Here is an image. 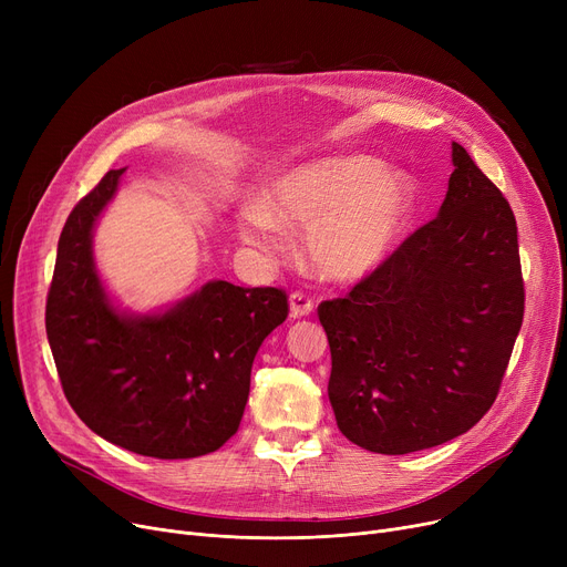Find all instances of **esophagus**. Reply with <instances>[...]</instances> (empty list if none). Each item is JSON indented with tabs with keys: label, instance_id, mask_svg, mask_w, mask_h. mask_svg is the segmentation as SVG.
I'll list each match as a JSON object with an SVG mask.
<instances>
[{
	"label": "esophagus",
	"instance_id": "esophagus-1",
	"mask_svg": "<svg viewBox=\"0 0 567 567\" xmlns=\"http://www.w3.org/2000/svg\"><path fill=\"white\" fill-rule=\"evenodd\" d=\"M312 308H315V303H312L310 296H306V293H301V291H293V293L289 296V317H291V319L308 317V315L312 312Z\"/></svg>",
	"mask_w": 567,
	"mask_h": 567
}]
</instances>
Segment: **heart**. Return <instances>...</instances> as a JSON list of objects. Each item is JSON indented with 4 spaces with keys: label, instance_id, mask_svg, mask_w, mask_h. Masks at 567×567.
Returning <instances> with one entry per match:
<instances>
[{
    "label": "heart",
    "instance_id": "obj_1",
    "mask_svg": "<svg viewBox=\"0 0 567 567\" xmlns=\"http://www.w3.org/2000/svg\"><path fill=\"white\" fill-rule=\"evenodd\" d=\"M413 182L363 154L317 158L261 190L238 212V234L264 255L287 246V229H306L303 250L326 280H361L391 257L413 212Z\"/></svg>",
    "mask_w": 567,
    "mask_h": 567
}]
</instances>
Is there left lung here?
<instances>
[{"label": "left lung", "instance_id": "1", "mask_svg": "<svg viewBox=\"0 0 567 567\" xmlns=\"http://www.w3.org/2000/svg\"><path fill=\"white\" fill-rule=\"evenodd\" d=\"M439 216L317 312L329 400L361 449L406 455L468 432L494 404L524 319L515 214L453 142Z\"/></svg>", "mask_w": 567, "mask_h": 567}]
</instances>
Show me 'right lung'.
Masks as SVG:
<instances>
[{
    "label": "right lung",
    "instance_id": "1",
    "mask_svg": "<svg viewBox=\"0 0 567 567\" xmlns=\"http://www.w3.org/2000/svg\"><path fill=\"white\" fill-rule=\"evenodd\" d=\"M124 172L110 169L59 236L48 342L64 395L89 430L144 457L190 460L236 434L252 361L287 319V293L212 280L167 310L116 308L94 261V227Z\"/></svg>",
    "mask_w": 567,
    "mask_h": 567
}]
</instances>
